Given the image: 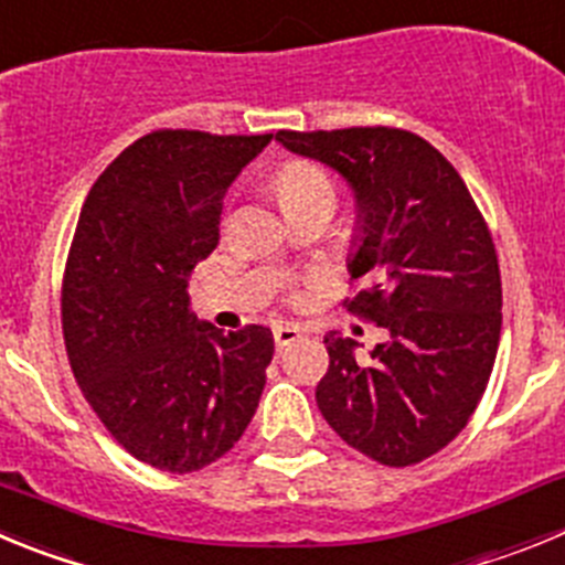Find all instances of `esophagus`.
I'll use <instances>...</instances> for the list:
<instances>
[{"label":"esophagus","mask_w":565,"mask_h":565,"mask_svg":"<svg viewBox=\"0 0 565 565\" xmlns=\"http://www.w3.org/2000/svg\"><path fill=\"white\" fill-rule=\"evenodd\" d=\"M298 338H301V329L292 327V323H278V327L273 329V340H276V349H284V345L295 343Z\"/></svg>","instance_id":"esophagus-1"}]
</instances>
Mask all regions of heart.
<instances>
[{
    "label": "heart",
    "instance_id": "obj_1",
    "mask_svg": "<svg viewBox=\"0 0 565 565\" xmlns=\"http://www.w3.org/2000/svg\"><path fill=\"white\" fill-rule=\"evenodd\" d=\"M276 191L281 205L309 200V196H334L332 182L315 162H289L276 174Z\"/></svg>",
    "mask_w": 565,
    "mask_h": 565
}]
</instances>
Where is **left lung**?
Returning <instances> with one entry per match:
<instances>
[{"instance_id": "obj_1", "label": "left lung", "mask_w": 565, "mask_h": 565, "mask_svg": "<svg viewBox=\"0 0 565 565\" xmlns=\"http://www.w3.org/2000/svg\"><path fill=\"white\" fill-rule=\"evenodd\" d=\"M276 140L352 191L345 267L363 289L349 309L388 332L363 363L352 338H323L320 414L369 459L416 465L459 436L495 363L501 273L490 231L459 171L411 131H278Z\"/></svg>"}]
</instances>
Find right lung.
Masks as SVG:
<instances>
[{
  "instance_id": "add662e5",
  "label": "right lung",
  "mask_w": 565,
  "mask_h": 565,
  "mask_svg": "<svg viewBox=\"0 0 565 565\" xmlns=\"http://www.w3.org/2000/svg\"><path fill=\"white\" fill-rule=\"evenodd\" d=\"M273 135L151 131L98 177L75 227L61 323L86 403L135 459L194 472L245 434L273 332H222L188 281L220 245L227 188Z\"/></svg>"
}]
</instances>
